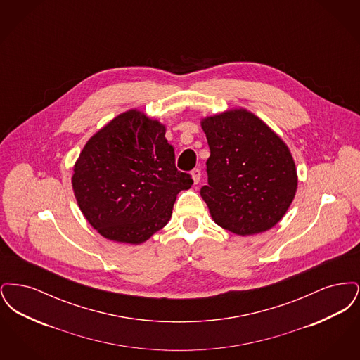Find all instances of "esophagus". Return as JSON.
<instances>
[{"instance_id": "obj_1", "label": "esophagus", "mask_w": 360, "mask_h": 360, "mask_svg": "<svg viewBox=\"0 0 360 360\" xmlns=\"http://www.w3.org/2000/svg\"><path fill=\"white\" fill-rule=\"evenodd\" d=\"M191 178H193L194 184L197 185L201 181V170L200 169H193L191 170Z\"/></svg>"}]
</instances>
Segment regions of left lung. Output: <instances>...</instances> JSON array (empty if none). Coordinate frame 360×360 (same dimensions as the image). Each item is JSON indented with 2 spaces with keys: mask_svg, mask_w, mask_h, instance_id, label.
<instances>
[{
  "mask_svg": "<svg viewBox=\"0 0 360 360\" xmlns=\"http://www.w3.org/2000/svg\"><path fill=\"white\" fill-rule=\"evenodd\" d=\"M210 156L200 190L216 224L236 235L273 228L289 209L297 172L286 144L255 115L239 109L201 122Z\"/></svg>",
  "mask_w": 360,
  "mask_h": 360,
  "instance_id": "1",
  "label": "left lung"
}]
</instances>
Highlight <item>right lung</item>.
Segmentation results:
<instances>
[{"mask_svg": "<svg viewBox=\"0 0 360 360\" xmlns=\"http://www.w3.org/2000/svg\"><path fill=\"white\" fill-rule=\"evenodd\" d=\"M158 121L125 112L86 143L72 188L86 220L106 239L140 244L172 217L176 194L193 185Z\"/></svg>", "mask_w": 360, "mask_h": 360, "instance_id": "obj_1", "label": "right lung"}]
</instances>
